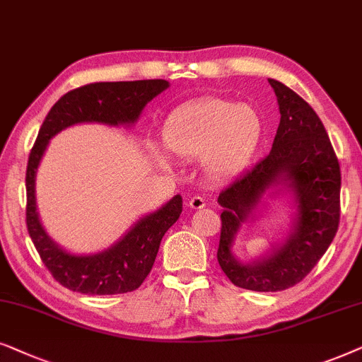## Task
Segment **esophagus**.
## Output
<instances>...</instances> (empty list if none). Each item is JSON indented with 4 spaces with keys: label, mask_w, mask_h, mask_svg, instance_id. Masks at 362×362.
<instances>
[{
    "label": "esophagus",
    "mask_w": 362,
    "mask_h": 362,
    "mask_svg": "<svg viewBox=\"0 0 362 362\" xmlns=\"http://www.w3.org/2000/svg\"><path fill=\"white\" fill-rule=\"evenodd\" d=\"M205 204H206V202H205L204 197H199V195L192 197V199L189 200V206H190V209H194V210H200V209H204Z\"/></svg>",
    "instance_id": "obj_1"
}]
</instances>
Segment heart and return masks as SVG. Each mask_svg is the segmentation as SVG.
Segmentation results:
<instances>
[{"label":"heart","instance_id":"heart-1","mask_svg":"<svg viewBox=\"0 0 362 362\" xmlns=\"http://www.w3.org/2000/svg\"><path fill=\"white\" fill-rule=\"evenodd\" d=\"M262 120L247 104L204 98L178 107L163 127V144L173 156L200 158L206 175L221 180L238 173L257 151ZM153 158L170 167L165 152L153 148Z\"/></svg>","mask_w":362,"mask_h":362}]
</instances>
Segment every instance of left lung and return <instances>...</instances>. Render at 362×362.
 <instances>
[{"label":"left lung","instance_id":"1","mask_svg":"<svg viewBox=\"0 0 362 362\" xmlns=\"http://www.w3.org/2000/svg\"><path fill=\"white\" fill-rule=\"evenodd\" d=\"M279 125L273 147L262 160L220 192L221 233L216 258L233 285L252 291H281L300 283L326 253L339 225V162L321 119L305 99L279 81ZM281 193L292 197L291 231L253 262L234 257L233 245L259 206Z\"/></svg>","mask_w":362,"mask_h":362}]
</instances>
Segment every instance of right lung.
I'll use <instances>...</instances> for the list:
<instances>
[{"label":"right lung","instance_id":"right-lung-1","mask_svg":"<svg viewBox=\"0 0 362 362\" xmlns=\"http://www.w3.org/2000/svg\"><path fill=\"white\" fill-rule=\"evenodd\" d=\"M167 81L94 83L62 95L47 112L26 170V225L42 263L56 281L84 295H119L137 290L151 273L165 231L182 214V197L144 215L114 245L99 253H72L52 240L40 220L36 205V173L49 141L77 124L132 127L153 98L168 89Z\"/></svg>","mask_w":362,"mask_h":362}]
</instances>
